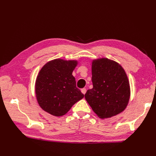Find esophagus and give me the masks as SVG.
I'll return each instance as SVG.
<instances>
[{"label":"esophagus","mask_w":156,"mask_h":156,"mask_svg":"<svg viewBox=\"0 0 156 156\" xmlns=\"http://www.w3.org/2000/svg\"><path fill=\"white\" fill-rule=\"evenodd\" d=\"M81 92H82L83 94H85V93L87 92V89L84 88H82V89H81Z\"/></svg>","instance_id":"esophagus-1"}]
</instances>
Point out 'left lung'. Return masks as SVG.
Returning <instances> with one entry per match:
<instances>
[{"label": "left lung", "instance_id": "8db88e82", "mask_svg": "<svg viewBox=\"0 0 156 156\" xmlns=\"http://www.w3.org/2000/svg\"><path fill=\"white\" fill-rule=\"evenodd\" d=\"M93 88L84 95L94 112L101 119L122 112L130 97L127 75L121 66L107 58L94 60L92 64Z\"/></svg>", "mask_w": 156, "mask_h": 156}]
</instances>
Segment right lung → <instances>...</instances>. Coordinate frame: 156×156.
I'll return each mask as SVG.
<instances>
[{
	"instance_id": "1",
	"label": "right lung",
	"mask_w": 156,
	"mask_h": 156,
	"mask_svg": "<svg viewBox=\"0 0 156 156\" xmlns=\"http://www.w3.org/2000/svg\"><path fill=\"white\" fill-rule=\"evenodd\" d=\"M77 60L55 59L45 64L37 75L35 92L44 111L55 116H63L84 97L76 87L72 72Z\"/></svg>"
}]
</instances>
